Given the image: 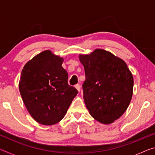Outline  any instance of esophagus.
Wrapping results in <instances>:
<instances>
[{"instance_id": "esophagus-1", "label": "esophagus", "mask_w": 155, "mask_h": 155, "mask_svg": "<svg viewBox=\"0 0 155 155\" xmlns=\"http://www.w3.org/2000/svg\"><path fill=\"white\" fill-rule=\"evenodd\" d=\"M75 87H76V89H77V90L78 91H80V90H81V87H80V85H78V84H77V85H75Z\"/></svg>"}]
</instances>
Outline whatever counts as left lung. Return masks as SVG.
<instances>
[{
    "label": "left lung",
    "mask_w": 155,
    "mask_h": 155,
    "mask_svg": "<svg viewBox=\"0 0 155 155\" xmlns=\"http://www.w3.org/2000/svg\"><path fill=\"white\" fill-rule=\"evenodd\" d=\"M85 81L83 99L90 115L103 124L118 119L127 109L133 96V77L122 59L103 49L80 54Z\"/></svg>",
    "instance_id": "obj_1"
}]
</instances>
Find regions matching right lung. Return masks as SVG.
I'll return each mask as SVG.
<instances>
[{"instance_id":"obj_1","label":"right lung","mask_w":155,"mask_h":155,"mask_svg":"<svg viewBox=\"0 0 155 155\" xmlns=\"http://www.w3.org/2000/svg\"><path fill=\"white\" fill-rule=\"evenodd\" d=\"M64 59L43 51L27 62L21 72L19 90L28 113L40 124L52 125L63 119L74 97Z\"/></svg>"}]
</instances>
